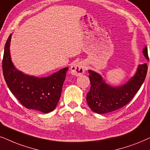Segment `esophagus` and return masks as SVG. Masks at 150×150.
I'll list each match as a JSON object with an SVG mask.
<instances>
[{"label":"esophagus","mask_w":150,"mask_h":150,"mask_svg":"<svg viewBox=\"0 0 150 150\" xmlns=\"http://www.w3.org/2000/svg\"><path fill=\"white\" fill-rule=\"evenodd\" d=\"M85 64L83 62H77L71 67V73L72 75L79 76V75H83L85 71Z\"/></svg>","instance_id":"1"}]
</instances>
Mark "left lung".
<instances>
[{"label": "left lung", "instance_id": "left-lung-1", "mask_svg": "<svg viewBox=\"0 0 150 150\" xmlns=\"http://www.w3.org/2000/svg\"><path fill=\"white\" fill-rule=\"evenodd\" d=\"M143 53L149 60L147 47L143 49ZM147 71V64H140L135 75L127 83L121 86L113 87L107 84L99 74L88 70L91 86L87 93L86 101L90 108L96 113L105 114L127 104L140 89Z\"/></svg>", "mask_w": 150, "mask_h": 150}]
</instances>
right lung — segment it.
Instances as JSON below:
<instances>
[{
  "instance_id": "1",
  "label": "right lung",
  "mask_w": 150,
  "mask_h": 150,
  "mask_svg": "<svg viewBox=\"0 0 150 150\" xmlns=\"http://www.w3.org/2000/svg\"><path fill=\"white\" fill-rule=\"evenodd\" d=\"M11 38L10 34L5 43L3 58V73L8 88L27 108L44 113L53 111L60 98L69 68L46 77L25 75L16 69L11 62L9 51Z\"/></svg>"
}]
</instances>
